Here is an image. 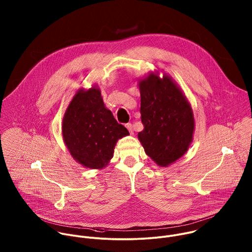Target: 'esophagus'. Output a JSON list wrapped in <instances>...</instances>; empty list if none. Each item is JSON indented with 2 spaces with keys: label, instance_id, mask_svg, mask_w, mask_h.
<instances>
[{
  "label": "esophagus",
  "instance_id": "obj_1",
  "mask_svg": "<svg viewBox=\"0 0 252 252\" xmlns=\"http://www.w3.org/2000/svg\"><path fill=\"white\" fill-rule=\"evenodd\" d=\"M126 128L128 129V131L132 134V133H133V126H132V125H131V124H126Z\"/></svg>",
  "mask_w": 252,
  "mask_h": 252
}]
</instances>
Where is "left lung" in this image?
I'll list each match as a JSON object with an SVG mask.
<instances>
[{
    "mask_svg": "<svg viewBox=\"0 0 252 252\" xmlns=\"http://www.w3.org/2000/svg\"><path fill=\"white\" fill-rule=\"evenodd\" d=\"M143 130L138 138L145 153L159 166H168L189 149L194 130L192 110L171 77L155 73L139 81Z\"/></svg>",
    "mask_w": 252,
    "mask_h": 252,
    "instance_id": "left-lung-1",
    "label": "left lung"
}]
</instances>
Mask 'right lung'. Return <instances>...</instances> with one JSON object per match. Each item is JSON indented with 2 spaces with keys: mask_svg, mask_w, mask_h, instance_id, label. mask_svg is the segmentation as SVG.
I'll use <instances>...</instances> for the list:
<instances>
[{
  "mask_svg": "<svg viewBox=\"0 0 252 252\" xmlns=\"http://www.w3.org/2000/svg\"><path fill=\"white\" fill-rule=\"evenodd\" d=\"M128 130L105 108L100 90L78 91L63 120V136L72 157L86 168L102 169L113 157L119 138Z\"/></svg>",
  "mask_w": 252,
  "mask_h": 252,
  "instance_id": "right-lung-1",
  "label": "right lung"
}]
</instances>
